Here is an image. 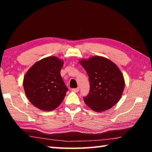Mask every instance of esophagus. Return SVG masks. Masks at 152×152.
<instances>
[{"label":"esophagus","instance_id":"obj_1","mask_svg":"<svg viewBox=\"0 0 152 152\" xmlns=\"http://www.w3.org/2000/svg\"><path fill=\"white\" fill-rule=\"evenodd\" d=\"M79 90H80L79 87H78V88H72V91H73V92H78V91H79Z\"/></svg>","mask_w":152,"mask_h":152}]
</instances>
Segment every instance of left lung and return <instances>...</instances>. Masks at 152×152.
Returning a JSON list of instances; mask_svg holds the SVG:
<instances>
[{
    "label": "left lung",
    "mask_w": 152,
    "mask_h": 152,
    "mask_svg": "<svg viewBox=\"0 0 152 152\" xmlns=\"http://www.w3.org/2000/svg\"><path fill=\"white\" fill-rule=\"evenodd\" d=\"M81 65L88 74L90 91L84 101L94 111L109 109L121 97L125 80L121 72L108 59L94 56L81 60Z\"/></svg>",
    "instance_id": "1"
}]
</instances>
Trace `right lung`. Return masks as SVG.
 I'll list each match as a JSON object with an SVG mask.
<instances>
[{
	"label": "right lung",
	"instance_id": "add662e5",
	"mask_svg": "<svg viewBox=\"0 0 152 152\" xmlns=\"http://www.w3.org/2000/svg\"><path fill=\"white\" fill-rule=\"evenodd\" d=\"M63 61L53 56L36 62L25 74L23 87L28 99L38 109L52 110L68 91L60 75Z\"/></svg>",
	"mask_w": 152,
	"mask_h": 152
}]
</instances>
